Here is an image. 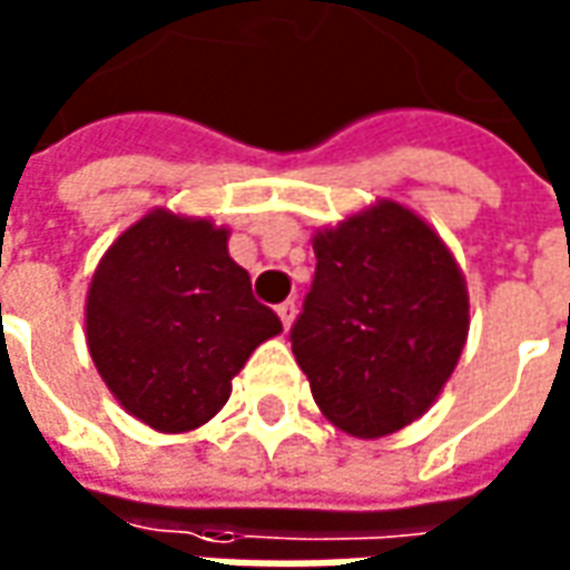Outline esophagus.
Masks as SVG:
<instances>
[{"mask_svg": "<svg viewBox=\"0 0 570 570\" xmlns=\"http://www.w3.org/2000/svg\"><path fill=\"white\" fill-rule=\"evenodd\" d=\"M296 312H299V305L293 299H286L277 305V315H281V321H284V327H289L293 321H296Z\"/></svg>", "mask_w": 570, "mask_h": 570, "instance_id": "34e87169", "label": "esophagus"}]
</instances>
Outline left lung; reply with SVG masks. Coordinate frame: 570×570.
Wrapping results in <instances>:
<instances>
[{
    "mask_svg": "<svg viewBox=\"0 0 570 570\" xmlns=\"http://www.w3.org/2000/svg\"><path fill=\"white\" fill-rule=\"evenodd\" d=\"M315 281L289 340L340 431L377 440L431 409L468 340V286L446 243L381 199L317 230Z\"/></svg>",
    "mask_w": 570,
    "mask_h": 570,
    "instance_id": "left-lung-1",
    "label": "left lung"
}]
</instances>
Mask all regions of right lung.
<instances>
[{
  "mask_svg": "<svg viewBox=\"0 0 570 570\" xmlns=\"http://www.w3.org/2000/svg\"><path fill=\"white\" fill-rule=\"evenodd\" d=\"M281 317L253 296L227 230L155 208L102 255L87 293V346L111 396L161 433L203 428Z\"/></svg>",
  "mask_w": 570,
  "mask_h": 570,
  "instance_id": "obj_1",
  "label": "right lung"
}]
</instances>
